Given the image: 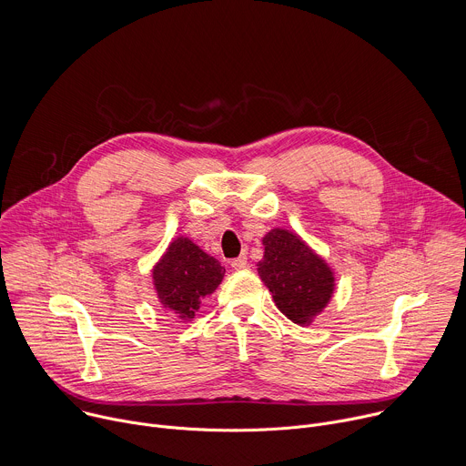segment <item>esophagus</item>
<instances>
[{
	"label": "esophagus",
	"instance_id": "obj_1",
	"mask_svg": "<svg viewBox=\"0 0 466 466\" xmlns=\"http://www.w3.org/2000/svg\"><path fill=\"white\" fill-rule=\"evenodd\" d=\"M230 265H232L234 270H241V268H245V267L248 265V259H247V256L243 254V256H239V258H234V259L230 261Z\"/></svg>",
	"mask_w": 466,
	"mask_h": 466
}]
</instances>
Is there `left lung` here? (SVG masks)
<instances>
[{"mask_svg":"<svg viewBox=\"0 0 466 466\" xmlns=\"http://www.w3.org/2000/svg\"><path fill=\"white\" fill-rule=\"evenodd\" d=\"M263 245L265 256L258 263V274L272 292L278 309L294 324L311 322L331 298L333 272L296 234L287 230H270Z\"/></svg>","mask_w":466,"mask_h":466,"instance_id":"obj_1","label":"left lung"}]
</instances>
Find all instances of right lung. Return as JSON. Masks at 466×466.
Segmentation results:
<instances>
[{
	"label": "right lung",
	"instance_id": "1",
	"mask_svg": "<svg viewBox=\"0 0 466 466\" xmlns=\"http://www.w3.org/2000/svg\"><path fill=\"white\" fill-rule=\"evenodd\" d=\"M225 268L219 261L187 238H177L153 268L155 289L165 307L181 319H194L201 298L221 283Z\"/></svg>",
	"mask_w": 466,
	"mask_h": 466
}]
</instances>
